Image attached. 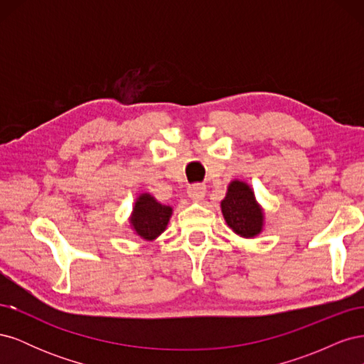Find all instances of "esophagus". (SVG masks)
Masks as SVG:
<instances>
[{
    "instance_id": "esophagus-1",
    "label": "esophagus",
    "mask_w": 364,
    "mask_h": 364,
    "mask_svg": "<svg viewBox=\"0 0 364 364\" xmlns=\"http://www.w3.org/2000/svg\"><path fill=\"white\" fill-rule=\"evenodd\" d=\"M206 194V186L203 183H193L188 186V196L194 202H200Z\"/></svg>"
}]
</instances>
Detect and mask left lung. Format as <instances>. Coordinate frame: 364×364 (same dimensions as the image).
I'll list each match as a JSON object with an SVG mask.
<instances>
[{
    "label": "left lung",
    "instance_id": "left-lung-1",
    "mask_svg": "<svg viewBox=\"0 0 364 364\" xmlns=\"http://www.w3.org/2000/svg\"><path fill=\"white\" fill-rule=\"evenodd\" d=\"M222 213L228 226L240 237H257L264 225V213L246 182L232 181L222 200Z\"/></svg>",
    "mask_w": 364,
    "mask_h": 364
}]
</instances>
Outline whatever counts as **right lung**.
<instances>
[{
	"label": "right lung",
	"mask_w": 364,
	"mask_h": 364,
	"mask_svg": "<svg viewBox=\"0 0 364 364\" xmlns=\"http://www.w3.org/2000/svg\"><path fill=\"white\" fill-rule=\"evenodd\" d=\"M171 214V206L159 203L155 197L146 193L141 194L135 202L134 213L130 215V225L136 235L153 241L167 229Z\"/></svg>",
	"instance_id": "obj_1"
}]
</instances>
